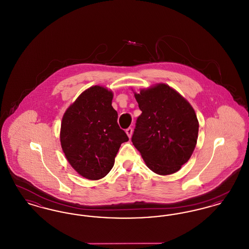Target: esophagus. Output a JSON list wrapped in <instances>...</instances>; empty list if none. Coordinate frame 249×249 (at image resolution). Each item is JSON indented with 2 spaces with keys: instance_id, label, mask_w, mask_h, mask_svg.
I'll return each instance as SVG.
<instances>
[{
  "instance_id": "obj_1",
  "label": "esophagus",
  "mask_w": 249,
  "mask_h": 249,
  "mask_svg": "<svg viewBox=\"0 0 249 249\" xmlns=\"http://www.w3.org/2000/svg\"><path fill=\"white\" fill-rule=\"evenodd\" d=\"M132 131H133L132 128H128V129L126 130V133H127V135L129 136V138L131 137V135H132Z\"/></svg>"
}]
</instances>
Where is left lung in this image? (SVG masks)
Returning <instances> with one entry per match:
<instances>
[{
    "instance_id": "8db88e82",
    "label": "left lung",
    "mask_w": 249,
    "mask_h": 249,
    "mask_svg": "<svg viewBox=\"0 0 249 249\" xmlns=\"http://www.w3.org/2000/svg\"><path fill=\"white\" fill-rule=\"evenodd\" d=\"M142 114L131 142L146 166L167 176L180 170L196 146L199 122L190 103L174 89L158 84L134 93Z\"/></svg>"
}]
</instances>
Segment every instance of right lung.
I'll list each match as a JSON object with an SVG mask.
<instances>
[{
  "instance_id": "add662e5",
  "label": "right lung",
  "mask_w": 249,
  "mask_h": 249,
  "mask_svg": "<svg viewBox=\"0 0 249 249\" xmlns=\"http://www.w3.org/2000/svg\"><path fill=\"white\" fill-rule=\"evenodd\" d=\"M113 92L93 86L82 92L63 115L60 143L71 167L83 178H105L121 143L129 137L119 128L112 107Z\"/></svg>"
}]
</instances>
